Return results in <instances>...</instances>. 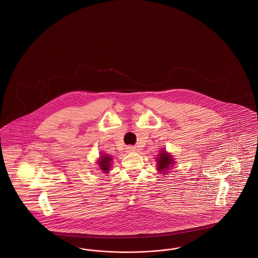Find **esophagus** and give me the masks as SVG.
Wrapping results in <instances>:
<instances>
[{"instance_id":"obj_1","label":"esophagus","mask_w":258,"mask_h":258,"mask_svg":"<svg viewBox=\"0 0 258 258\" xmlns=\"http://www.w3.org/2000/svg\"><path fill=\"white\" fill-rule=\"evenodd\" d=\"M125 150H126L127 153H134L137 149H136V147H134V146H127V147L125 148Z\"/></svg>"}]
</instances>
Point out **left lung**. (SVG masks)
Listing matches in <instances>:
<instances>
[{
  "label": "left lung",
  "instance_id": "obj_1",
  "mask_svg": "<svg viewBox=\"0 0 258 258\" xmlns=\"http://www.w3.org/2000/svg\"><path fill=\"white\" fill-rule=\"evenodd\" d=\"M157 157V170L159 172H167L170 167L174 164V158L170 154H167L166 151H161Z\"/></svg>",
  "mask_w": 258,
  "mask_h": 258
}]
</instances>
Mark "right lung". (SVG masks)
I'll use <instances>...</instances> for the list:
<instances>
[{"mask_svg": "<svg viewBox=\"0 0 258 258\" xmlns=\"http://www.w3.org/2000/svg\"><path fill=\"white\" fill-rule=\"evenodd\" d=\"M111 161H112V158L110 155H103L101 156V158L98 161V164L103 173H105V174L108 173V171L110 170Z\"/></svg>", "mask_w": 258, "mask_h": 258, "instance_id": "obj_1", "label": "right lung"}]
</instances>
